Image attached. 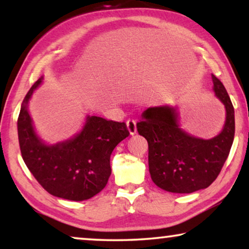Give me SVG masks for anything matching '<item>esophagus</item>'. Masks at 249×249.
Instances as JSON below:
<instances>
[{"mask_svg":"<svg viewBox=\"0 0 249 249\" xmlns=\"http://www.w3.org/2000/svg\"><path fill=\"white\" fill-rule=\"evenodd\" d=\"M136 120H134V119H129V120H127V128L129 132H130V135H135L136 132H137V125H136Z\"/></svg>","mask_w":249,"mask_h":249,"instance_id":"obj_1","label":"esophagus"}]
</instances>
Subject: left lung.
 <instances>
[{"mask_svg":"<svg viewBox=\"0 0 249 249\" xmlns=\"http://www.w3.org/2000/svg\"><path fill=\"white\" fill-rule=\"evenodd\" d=\"M213 91L224 105L226 121L210 139L195 137L180 127L178 107H151L142 113L138 134L148 142L153 182L163 190L190 194L205 189L222 169L234 137V110L223 84L212 74Z\"/></svg>","mask_w":249,"mask_h":249,"instance_id":"obj_1","label":"left lung"}]
</instances>
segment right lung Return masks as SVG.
Masks as SVG:
<instances>
[{
    "instance_id": "right-lung-1",
    "label": "right lung",
    "mask_w": 249,
    "mask_h": 249,
    "mask_svg": "<svg viewBox=\"0 0 249 249\" xmlns=\"http://www.w3.org/2000/svg\"><path fill=\"white\" fill-rule=\"evenodd\" d=\"M44 77L33 85L18 118L20 151L27 168L51 195L69 200L89 199L104 189L111 176L110 158L129 136L124 122L87 115L81 130L67 141L46 144L34 127L28 104Z\"/></svg>"
}]
</instances>
